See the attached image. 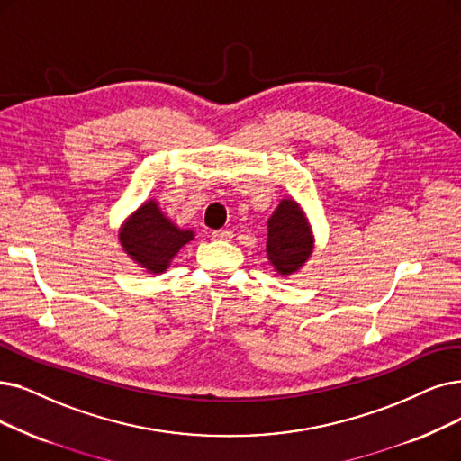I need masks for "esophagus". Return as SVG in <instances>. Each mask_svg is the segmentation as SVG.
I'll return each instance as SVG.
<instances>
[{
	"mask_svg": "<svg viewBox=\"0 0 461 461\" xmlns=\"http://www.w3.org/2000/svg\"><path fill=\"white\" fill-rule=\"evenodd\" d=\"M213 240H232V230H229V229H221V230H215L213 234Z\"/></svg>",
	"mask_w": 461,
	"mask_h": 461,
	"instance_id": "esophagus-1",
	"label": "esophagus"
}]
</instances>
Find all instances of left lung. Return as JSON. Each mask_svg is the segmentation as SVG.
Returning <instances> with one entry per match:
<instances>
[{
    "instance_id": "obj_1",
    "label": "left lung",
    "mask_w": 461,
    "mask_h": 461,
    "mask_svg": "<svg viewBox=\"0 0 461 461\" xmlns=\"http://www.w3.org/2000/svg\"><path fill=\"white\" fill-rule=\"evenodd\" d=\"M267 257L280 276L299 272L314 253V234L301 204L293 198L280 200L268 217Z\"/></svg>"
}]
</instances>
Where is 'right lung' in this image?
I'll use <instances>...</instances> for the list:
<instances>
[{
  "label": "right lung",
  "mask_w": 461,
  "mask_h": 461,
  "mask_svg": "<svg viewBox=\"0 0 461 461\" xmlns=\"http://www.w3.org/2000/svg\"><path fill=\"white\" fill-rule=\"evenodd\" d=\"M193 238L191 229H179L162 213L155 198L143 202L119 229V242L124 253L147 274H162Z\"/></svg>",
  "instance_id": "1"
}]
</instances>
